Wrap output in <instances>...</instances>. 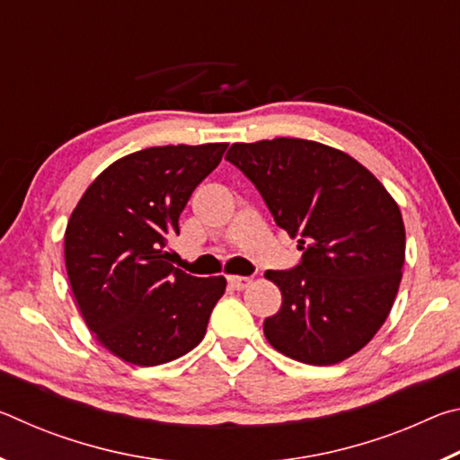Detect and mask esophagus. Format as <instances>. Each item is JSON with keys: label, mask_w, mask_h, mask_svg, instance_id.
<instances>
[{"label": "esophagus", "mask_w": 460, "mask_h": 460, "mask_svg": "<svg viewBox=\"0 0 460 460\" xmlns=\"http://www.w3.org/2000/svg\"><path fill=\"white\" fill-rule=\"evenodd\" d=\"M253 279L247 276H229V286L235 288V290H245V288L252 286Z\"/></svg>", "instance_id": "esophagus-1"}]
</instances>
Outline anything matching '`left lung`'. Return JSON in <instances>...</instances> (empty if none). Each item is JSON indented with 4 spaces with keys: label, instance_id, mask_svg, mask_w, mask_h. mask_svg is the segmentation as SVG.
I'll return each mask as SVG.
<instances>
[{
    "label": "left lung",
    "instance_id": "obj_1",
    "mask_svg": "<svg viewBox=\"0 0 460 460\" xmlns=\"http://www.w3.org/2000/svg\"><path fill=\"white\" fill-rule=\"evenodd\" d=\"M225 160L260 190L302 261L268 270L282 306L263 323L276 351L334 365L367 345L402 282L406 229L398 202L351 155L298 137L233 144Z\"/></svg>",
    "mask_w": 460,
    "mask_h": 460
}]
</instances>
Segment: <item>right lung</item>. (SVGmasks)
Here are the masks:
<instances>
[{"label":"right lung","mask_w":460,"mask_h":460,"mask_svg":"<svg viewBox=\"0 0 460 460\" xmlns=\"http://www.w3.org/2000/svg\"><path fill=\"white\" fill-rule=\"evenodd\" d=\"M225 150L227 144H181L123 155L93 181L68 219L65 261L75 300L89 331L123 361L154 367L205 337L227 279L174 268L166 243Z\"/></svg>","instance_id":"obj_1"}]
</instances>
